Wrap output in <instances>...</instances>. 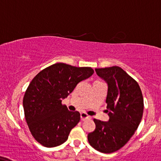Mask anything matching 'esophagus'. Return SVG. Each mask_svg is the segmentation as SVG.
Wrapping results in <instances>:
<instances>
[{
	"mask_svg": "<svg viewBox=\"0 0 161 161\" xmlns=\"http://www.w3.org/2000/svg\"><path fill=\"white\" fill-rule=\"evenodd\" d=\"M80 117H81V120H82V121H85V120H86V119H91L90 116L87 115V114L85 113V112H82V113L80 114Z\"/></svg>",
	"mask_w": 161,
	"mask_h": 161,
	"instance_id": "1",
	"label": "esophagus"
}]
</instances>
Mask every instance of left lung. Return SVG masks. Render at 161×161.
I'll return each mask as SVG.
<instances>
[{"instance_id": "1", "label": "left lung", "mask_w": 161, "mask_h": 161, "mask_svg": "<svg viewBox=\"0 0 161 161\" xmlns=\"http://www.w3.org/2000/svg\"><path fill=\"white\" fill-rule=\"evenodd\" d=\"M108 85L106 103L108 121L94 119L95 130L88 133L89 144L102 153L115 152L134 134L142 118L144 103L138 83L121 67L95 69Z\"/></svg>"}]
</instances>
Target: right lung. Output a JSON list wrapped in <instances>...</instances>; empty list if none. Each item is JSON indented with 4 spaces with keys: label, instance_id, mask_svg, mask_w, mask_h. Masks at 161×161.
Listing matches in <instances>:
<instances>
[{
    "label": "right lung",
    "instance_id": "add662e5",
    "mask_svg": "<svg viewBox=\"0 0 161 161\" xmlns=\"http://www.w3.org/2000/svg\"><path fill=\"white\" fill-rule=\"evenodd\" d=\"M93 73L92 67L57 63L32 79L23 98V107L29 130L39 143L52 148L67 141L71 130L80 121V114L69 111L61 104L62 100Z\"/></svg>",
    "mask_w": 161,
    "mask_h": 161
}]
</instances>
